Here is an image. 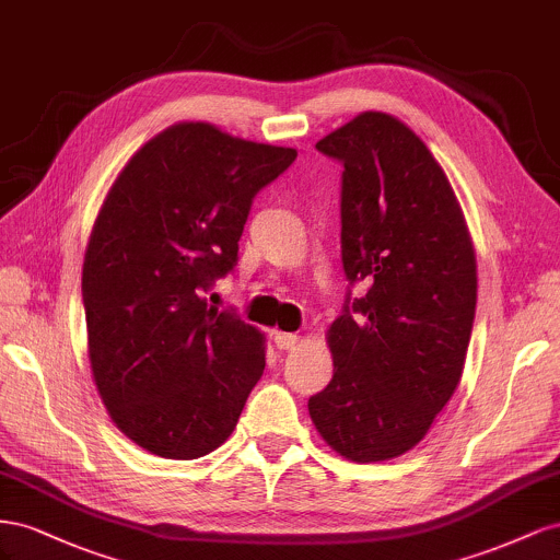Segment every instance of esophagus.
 <instances>
[{
  "label": "esophagus",
  "instance_id": "obj_1",
  "mask_svg": "<svg viewBox=\"0 0 560 560\" xmlns=\"http://www.w3.org/2000/svg\"><path fill=\"white\" fill-rule=\"evenodd\" d=\"M271 340H275V345H277L279 349H291V347H295V342H298V335H295V332L275 330V332H271Z\"/></svg>",
  "mask_w": 560,
  "mask_h": 560
}]
</instances>
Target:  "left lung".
Instances as JSON below:
<instances>
[{
  "instance_id": "8db88e82",
  "label": "left lung",
  "mask_w": 560,
  "mask_h": 560,
  "mask_svg": "<svg viewBox=\"0 0 560 560\" xmlns=\"http://www.w3.org/2000/svg\"><path fill=\"white\" fill-rule=\"evenodd\" d=\"M342 171L340 244L349 285L328 330L335 373L310 398L318 434L347 459L418 445L465 369L476 258L443 168L404 121L363 112L316 142Z\"/></svg>"
}]
</instances>
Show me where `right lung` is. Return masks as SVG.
<instances>
[{
    "mask_svg": "<svg viewBox=\"0 0 560 560\" xmlns=\"http://www.w3.org/2000/svg\"><path fill=\"white\" fill-rule=\"evenodd\" d=\"M295 156L183 121L107 191L82 271L89 359L112 422L152 455H209L258 385L262 332L203 293L234 269L255 195Z\"/></svg>",
    "mask_w": 560,
    "mask_h": 560,
    "instance_id": "obj_1",
    "label": "right lung"
}]
</instances>
